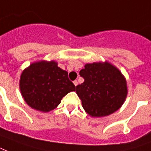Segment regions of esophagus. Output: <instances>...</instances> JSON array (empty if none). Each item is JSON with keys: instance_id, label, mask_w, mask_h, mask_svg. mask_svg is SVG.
<instances>
[{"instance_id": "34e87169", "label": "esophagus", "mask_w": 151, "mask_h": 151, "mask_svg": "<svg viewBox=\"0 0 151 151\" xmlns=\"http://www.w3.org/2000/svg\"><path fill=\"white\" fill-rule=\"evenodd\" d=\"M73 84H74V86H78V81H73Z\"/></svg>"}]
</instances>
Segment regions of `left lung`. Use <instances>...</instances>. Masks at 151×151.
I'll use <instances>...</instances> for the list:
<instances>
[{
    "label": "left lung",
    "instance_id": "obj_1",
    "mask_svg": "<svg viewBox=\"0 0 151 151\" xmlns=\"http://www.w3.org/2000/svg\"><path fill=\"white\" fill-rule=\"evenodd\" d=\"M84 82L76 86L85 111L91 117L108 116L121 108L126 101V78L108 61L87 63L80 71Z\"/></svg>",
    "mask_w": 151,
    "mask_h": 151
}]
</instances>
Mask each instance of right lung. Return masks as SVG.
Listing matches in <instances>:
<instances>
[{"instance_id":"1","label":"right lung","mask_w":151,"mask_h":151,"mask_svg":"<svg viewBox=\"0 0 151 151\" xmlns=\"http://www.w3.org/2000/svg\"><path fill=\"white\" fill-rule=\"evenodd\" d=\"M19 86L24 101L44 113L54 110L64 96L75 91L67 71L58 66L56 61L44 60L33 62L22 71Z\"/></svg>"}]
</instances>
